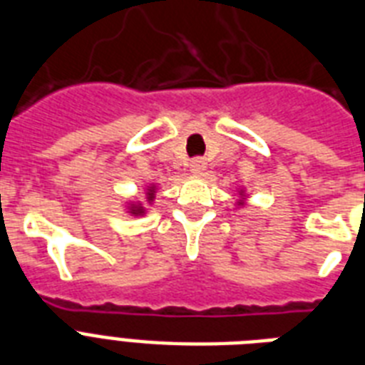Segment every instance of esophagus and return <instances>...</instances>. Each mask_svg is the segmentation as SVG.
Masks as SVG:
<instances>
[{"instance_id": "1", "label": "esophagus", "mask_w": 365, "mask_h": 365, "mask_svg": "<svg viewBox=\"0 0 365 365\" xmlns=\"http://www.w3.org/2000/svg\"><path fill=\"white\" fill-rule=\"evenodd\" d=\"M207 168V162L203 158H196V160H192V164H190V171L194 175H203V171H205Z\"/></svg>"}]
</instances>
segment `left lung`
Here are the masks:
<instances>
[{
  "instance_id": "left-lung-1",
  "label": "left lung",
  "mask_w": 365,
  "mask_h": 365,
  "mask_svg": "<svg viewBox=\"0 0 365 365\" xmlns=\"http://www.w3.org/2000/svg\"><path fill=\"white\" fill-rule=\"evenodd\" d=\"M239 196H241V200L237 201L239 205H243V200H245V190H239Z\"/></svg>"
}]
</instances>
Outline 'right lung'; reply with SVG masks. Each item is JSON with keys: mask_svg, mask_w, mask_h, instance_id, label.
<instances>
[{"mask_svg": "<svg viewBox=\"0 0 365 365\" xmlns=\"http://www.w3.org/2000/svg\"><path fill=\"white\" fill-rule=\"evenodd\" d=\"M154 197H156V185H148L147 186V201L148 203H153ZM128 212L133 215V217H141L147 212V209L143 207V203L139 201H132V203H128Z\"/></svg>", "mask_w": 365, "mask_h": 365, "instance_id": "obj_1", "label": "right lung"}]
</instances>
